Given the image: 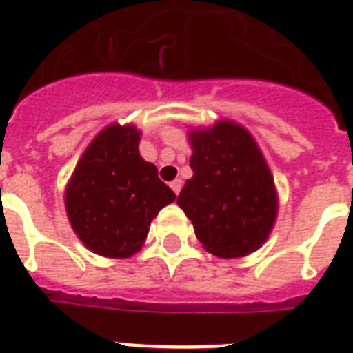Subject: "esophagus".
Here are the masks:
<instances>
[{
  "instance_id": "obj_1",
  "label": "esophagus",
  "mask_w": 353,
  "mask_h": 353,
  "mask_svg": "<svg viewBox=\"0 0 353 353\" xmlns=\"http://www.w3.org/2000/svg\"><path fill=\"white\" fill-rule=\"evenodd\" d=\"M170 187H172V191L176 192V194H179L181 187H183V181H181V179H174V181L170 183Z\"/></svg>"
}]
</instances>
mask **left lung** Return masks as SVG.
Masks as SVG:
<instances>
[{"instance_id":"left-lung-1","label":"left lung","mask_w":353,"mask_h":353,"mask_svg":"<svg viewBox=\"0 0 353 353\" xmlns=\"http://www.w3.org/2000/svg\"><path fill=\"white\" fill-rule=\"evenodd\" d=\"M192 177L177 204L208 252L223 259L257 252L276 221L278 194L259 145L244 126L219 121L189 132Z\"/></svg>"}]
</instances>
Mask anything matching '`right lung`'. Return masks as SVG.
Returning <instances> with one entry per match:
<instances>
[{
  "label": "right lung",
  "instance_id": "obj_1",
  "mask_svg": "<svg viewBox=\"0 0 353 353\" xmlns=\"http://www.w3.org/2000/svg\"><path fill=\"white\" fill-rule=\"evenodd\" d=\"M138 145L136 126L109 124L90 141L65 187L72 229L103 257L124 259L139 252L151 221L176 200Z\"/></svg>",
  "mask_w": 353,
  "mask_h": 353
}]
</instances>
